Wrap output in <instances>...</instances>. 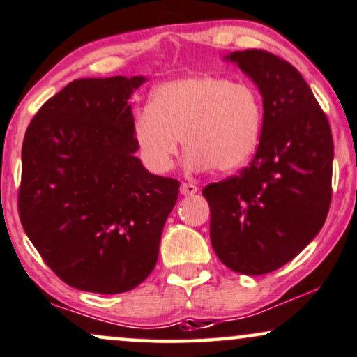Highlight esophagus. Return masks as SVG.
<instances>
[{"instance_id": "34e87169", "label": "esophagus", "mask_w": 357, "mask_h": 357, "mask_svg": "<svg viewBox=\"0 0 357 357\" xmlns=\"http://www.w3.org/2000/svg\"><path fill=\"white\" fill-rule=\"evenodd\" d=\"M196 192H197V186H195V184H191V183L181 184V195L192 196V195H196Z\"/></svg>"}]
</instances>
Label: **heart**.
<instances>
[{
  "label": "heart",
  "mask_w": 357,
  "mask_h": 357,
  "mask_svg": "<svg viewBox=\"0 0 357 357\" xmlns=\"http://www.w3.org/2000/svg\"><path fill=\"white\" fill-rule=\"evenodd\" d=\"M263 123V96L255 84L192 75L154 89L148 111L132 118V137L141 160L154 173L173 167L178 139L190 169L233 173L255 156Z\"/></svg>",
  "instance_id": "heart-1"
}]
</instances>
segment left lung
I'll use <instances>...</instances> for the list:
<instances>
[{
  "mask_svg": "<svg viewBox=\"0 0 357 357\" xmlns=\"http://www.w3.org/2000/svg\"><path fill=\"white\" fill-rule=\"evenodd\" d=\"M226 59L259 88L264 123L251 165L203 190L209 236L222 264L261 276L294 259L323 227L334 143L324 111L293 64L264 50Z\"/></svg>",
  "mask_w": 357,
  "mask_h": 357,
  "instance_id": "left-lung-1",
  "label": "left lung"
}]
</instances>
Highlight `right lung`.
<instances>
[{"instance_id": "obj_1", "label": "right lung", "mask_w": 357, "mask_h": 357, "mask_svg": "<svg viewBox=\"0 0 357 357\" xmlns=\"http://www.w3.org/2000/svg\"><path fill=\"white\" fill-rule=\"evenodd\" d=\"M143 76L76 79L29 123L18 211L43 261L76 289H135L156 266L179 181L135 156L130 98Z\"/></svg>"}]
</instances>
